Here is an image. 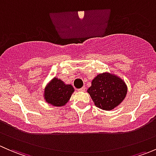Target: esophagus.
Masks as SVG:
<instances>
[{"label": "esophagus", "mask_w": 156, "mask_h": 156, "mask_svg": "<svg viewBox=\"0 0 156 156\" xmlns=\"http://www.w3.org/2000/svg\"><path fill=\"white\" fill-rule=\"evenodd\" d=\"M78 91H81V92H84V91H85V87H83L80 88V89H78Z\"/></svg>", "instance_id": "1"}]
</instances>
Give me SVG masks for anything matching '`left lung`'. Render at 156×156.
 Returning <instances> with one entry per match:
<instances>
[{
    "label": "left lung",
    "instance_id": "obj_1",
    "mask_svg": "<svg viewBox=\"0 0 156 156\" xmlns=\"http://www.w3.org/2000/svg\"><path fill=\"white\" fill-rule=\"evenodd\" d=\"M127 92L125 81L108 72L97 75L87 90L95 106L106 111L119 106L125 100Z\"/></svg>",
    "mask_w": 156,
    "mask_h": 156
}]
</instances>
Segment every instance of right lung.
I'll return each instance as SVG.
<instances>
[{
    "label": "right lung",
    "instance_id": "add662e5",
    "mask_svg": "<svg viewBox=\"0 0 156 156\" xmlns=\"http://www.w3.org/2000/svg\"><path fill=\"white\" fill-rule=\"evenodd\" d=\"M75 91L71 84H66L58 78H53L44 88V100L54 106H62L66 104Z\"/></svg>",
    "mask_w": 156,
    "mask_h": 156
}]
</instances>
